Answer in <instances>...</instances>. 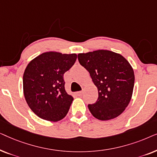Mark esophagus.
I'll use <instances>...</instances> for the list:
<instances>
[{"label":"esophagus","instance_id":"34e87169","mask_svg":"<svg viewBox=\"0 0 157 157\" xmlns=\"http://www.w3.org/2000/svg\"><path fill=\"white\" fill-rule=\"evenodd\" d=\"M76 94L78 96H82V94H83V91H78L76 93Z\"/></svg>","mask_w":157,"mask_h":157}]
</instances>
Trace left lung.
Listing matches in <instances>:
<instances>
[{
    "label": "left lung",
    "mask_w": 157,
    "mask_h": 157,
    "mask_svg": "<svg viewBox=\"0 0 157 157\" xmlns=\"http://www.w3.org/2000/svg\"><path fill=\"white\" fill-rule=\"evenodd\" d=\"M78 59L98 89L97 101L88 105L91 114L101 121L117 117L132 98L134 74L130 63L121 55L106 50L79 53Z\"/></svg>",
    "instance_id": "8db88e82"
}]
</instances>
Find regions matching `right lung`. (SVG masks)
<instances>
[{"instance_id": "1", "label": "right lung", "mask_w": 157, "mask_h": 157, "mask_svg": "<svg viewBox=\"0 0 157 157\" xmlns=\"http://www.w3.org/2000/svg\"><path fill=\"white\" fill-rule=\"evenodd\" d=\"M77 55L46 52L25 68L23 93L30 109L38 117L58 121L67 114L74 98L65 90L63 74L74 66Z\"/></svg>"}]
</instances>
